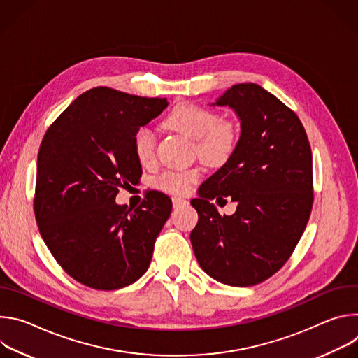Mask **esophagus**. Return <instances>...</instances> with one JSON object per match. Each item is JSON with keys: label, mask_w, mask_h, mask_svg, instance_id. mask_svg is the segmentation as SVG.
I'll list each match as a JSON object with an SVG mask.
<instances>
[{"label": "esophagus", "mask_w": 358, "mask_h": 358, "mask_svg": "<svg viewBox=\"0 0 358 358\" xmlns=\"http://www.w3.org/2000/svg\"><path fill=\"white\" fill-rule=\"evenodd\" d=\"M188 201L185 198H181V196H174L173 198V207L174 208H180V207H184L187 206Z\"/></svg>", "instance_id": "esophagus-1"}]
</instances>
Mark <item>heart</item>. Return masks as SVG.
Masks as SVG:
<instances>
[{
    "label": "heart",
    "mask_w": 358,
    "mask_h": 358,
    "mask_svg": "<svg viewBox=\"0 0 358 358\" xmlns=\"http://www.w3.org/2000/svg\"><path fill=\"white\" fill-rule=\"evenodd\" d=\"M166 124L194 140V152L203 163L213 167L225 166L236 152L241 141L238 126L231 120H220V116L201 105L181 103L166 119ZM156 134L148 126H140L131 136L134 157L141 166L156 160ZM199 169L166 170L156 177L155 185L170 194H187L198 181Z\"/></svg>",
    "instance_id": "heart-1"
}]
</instances>
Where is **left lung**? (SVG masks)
<instances>
[{
    "label": "left lung",
    "instance_id": "obj_1",
    "mask_svg": "<svg viewBox=\"0 0 358 358\" xmlns=\"http://www.w3.org/2000/svg\"><path fill=\"white\" fill-rule=\"evenodd\" d=\"M241 119L234 157L191 199L198 224L191 245L202 271L229 286H253L290 258L313 207L312 148L297 115L257 83H238L217 101ZM238 202L219 215L210 199Z\"/></svg>",
    "mask_w": 358,
    "mask_h": 358
}]
</instances>
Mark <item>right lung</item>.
Wrapping results in <instances>:
<instances>
[{"mask_svg":"<svg viewBox=\"0 0 358 358\" xmlns=\"http://www.w3.org/2000/svg\"><path fill=\"white\" fill-rule=\"evenodd\" d=\"M166 97L93 87L50 124L38 151L34 213L61 268L96 290H116L147 271L169 220V195L150 191L137 208L117 206L119 188L141 177L131 136L167 108Z\"/></svg>","mask_w":358,"mask_h":358,"instance_id":"add662e5","label":"right lung"}]
</instances>
